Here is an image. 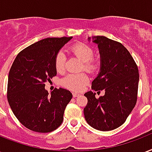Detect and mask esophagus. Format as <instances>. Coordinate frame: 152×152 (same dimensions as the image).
Segmentation results:
<instances>
[{"mask_svg":"<svg viewBox=\"0 0 152 152\" xmlns=\"http://www.w3.org/2000/svg\"><path fill=\"white\" fill-rule=\"evenodd\" d=\"M79 96H80V95L77 94V93H75V92H73V93H72V96H73L74 98H76V97H78Z\"/></svg>","mask_w":152,"mask_h":152,"instance_id":"obj_1","label":"esophagus"}]
</instances>
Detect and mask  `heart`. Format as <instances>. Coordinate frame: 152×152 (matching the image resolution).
<instances>
[{"instance_id":"obj_1","label":"heart","mask_w":152,"mask_h":152,"mask_svg":"<svg viewBox=\"0 0 152 152\" xmlns=\"http://www.w3.org/2000/svg\"><path fill=\"white\" fill-rule=\"evenodd\" d=\"M72 53L82 62L81 68L89 73H95L99 68V62L93 59L94 50L89 45L83 43L76 44L70 48ZM66 58L62 52H59L55 57V68L56 71L61 72L64 70ZM88 82V76L84 72L77 74H68L61 83V85L72 91H80Z\"/></svg>"}]
</instances>
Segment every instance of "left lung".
<instances>
[{
  "mask_svg": "<svg viewBox=\"0 0 152 152\" xmlns=\"http://www.w3.org/2000/svg\"><path fill=\"white\" fill-rule=\"evenodd\" d=\"M90 40V38H88ZM100 54V70L91 89L104 90L103 96L86 92L84 108L87 123L103 132L114 130L126 121L137 101L139 70L134 59L121 43L103 36L93 37Z\"/></svg>",
  "mask_w": 152,
  "mask_h": 152,
  "instance_id": "left-lung-1",
  "label": "left lung"
}]
</instances>
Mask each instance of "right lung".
<instances>
[{
	"instance_id": "add662e5",
	"label": "right lung",
	"mask_w": 152,
	"mask_h": 152,
	"mask_svg": "<svg viewBox=\"0 0 152 152\" xmlns=\"http://www.w3.org/2000/svg\"><path fill=\"white\" fill-rule=\"evenodd\" d=\"M70 37H50L34 43L18 53L9 70L7 98L12 111L25 127L51 132L62 124L64 112L72 95L55 88L51 95L45 82L56 75V55Z\"/></svg>"
}]
</instances>
